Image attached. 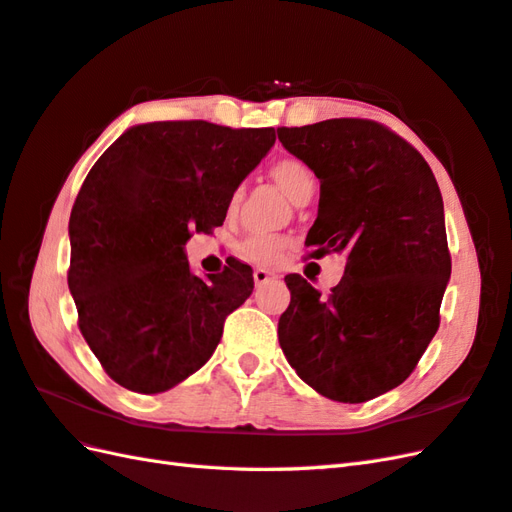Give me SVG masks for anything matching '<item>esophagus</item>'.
Returning a JSON list of instances; mask_svg holds the SVG:
<instances>
[{
	"mask_svg": "<svg viewBox=\"0 0 512 512\" xmlns=\"http://www.w3.org/2000/svg\"><path fill=\"white\" fill-rule=\"evenodd\" d=\"M253 279H255V285H264L270 279H275V272H270L268 268H255Z\"/></svg>",
	"mask_w": 512,
	"mask_h": 512,
	"instance_id": "obj_1",
	"label": "esophagus"
}]
</instances>
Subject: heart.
<instances>
[{
  "label": "heart",
  "instance_id": "obj_1",
  "mask_svg": "<svg viewBox=\"0 0 512 512\" xmlns=\"http://www.w3.org/2000/svg\"><path fill=\"white\" fill-rule=\"evenodd\" d=\"M272 176H275V181L292 200L299 196L303 189L314 185V174L299 159L277 161L272 165ZM285 244H288L285 237L257 233L248 237V240L242 244V255L253 261H259V264H272V261L279 259Z\"/></svg>",
  "mask_w": 512,
  "mask_h": 512
}]
</instances>
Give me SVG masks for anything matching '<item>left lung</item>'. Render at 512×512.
Listing matches in <instances>:
<instances>
[{"mask_svg":"<svg viewBox=\"0 0 512 512\" xmlns=\"http://www.w3.org/2000/svg\"><path fill=\"white\" fill-rule=\"evenodd\" d=\"M283 148L320 181L305 244L344 253L327 299L288 275L279 318L285 360L318 395L362 403L408 379L438 329L451 275L445 209L421 154L368 120L277 128Z\"/></svg>","mask_w":512,"mask_h":512,"instance_id":"8db88e82","label":"left lung"}]
</instances>
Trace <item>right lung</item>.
Wrapping results in <instances>:
<instances>
[{
  "label": "right lung",
  "instance_id": "1",
  "mask_svg": "<svg viewBox=\"0 0 512 512\" xmlns=\"http://www.w3.org/2000/svg\"><path fill=\"white\" fill-rule=\"evenodd\" d=\"M275 128L209 122L130 126L95 161L69 218V292L78 325L120 386L157 395L216 351L253 270H189L185 244L227 218L235 189L275 146Z\"/></svg>",
  "mask_w": 512,
  "mask_h": 512
}]
</instances>
